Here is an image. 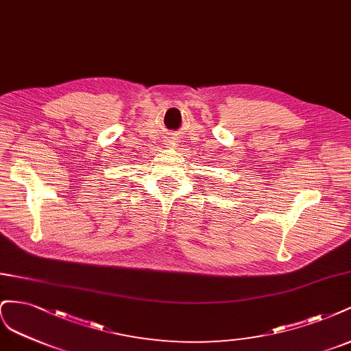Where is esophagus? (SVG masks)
<instances>
[{"mask_svg": "<svg viewBox=\"0 0 351 351\" xmlns=\"http://www.w3.org/2000/svg\"><path fill=\"white\" fill-rule=\"evenodd\" d=\"M170 144H173V145H178V141H176V139H170Z\"/></svg>", "mask_w": 351, "mask_h": 351, "instance_id": "esophagus-1", "label": "esophagus"}]
</instances>
